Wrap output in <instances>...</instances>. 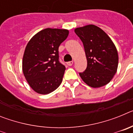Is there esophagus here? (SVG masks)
<instances>
[{
	"label": "esophagus",
	"mask_w": 133,
	"mask_h": 133,
	"mask_svg": "<svg viewBox=\"0 0 133 133\" xmlns=\"http://www.w3.org/2000/svg\"><path fill=\"white\" fill-rule=\"evenodd\" d=\"M72 64H73V61H69V62L66 63V64L69 66H71Z\"/></svg>",
	"instance_id": "34e87169"
}]
</instances>
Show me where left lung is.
Listing matches in <instances>:
<instances>
[{"mask_svg":"<svg viewBox=\"0 0 133 133\" xmlns=\"http://www.w3.org/2000/svg\"><path fill=\"white\" fill-rule=\"evenodd\" d=\"M75 32L83 42L87 60V69L79 72L81 78L91 87L106 85L113 78L118 67V52L115 44L95 25L77 28Z\"/></svg>","mask_w":133,"mask_h":133,"instance_id":"obj_1","label":"left lung"}]
</instances>
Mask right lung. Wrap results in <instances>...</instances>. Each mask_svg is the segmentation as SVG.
<instances>
[{
    "instance_id": "add662e5",
    "label": "right lung",
    "mask_w": 133,
    "mask_h": 133,
    "mask_svg": "<svg viewBox=\"0 0 133 133\" xmlns=\"http://www.w3.org/2000/svg\"><path fill=\"white\" fill-rule=\"evenodd\" d=\"M68 35L66 29L48 28L36 34L27 44L23 70L35 92L47 95L62 83L66 68L59 61L58 47Z\"/></svg>"
}]
</instances>
